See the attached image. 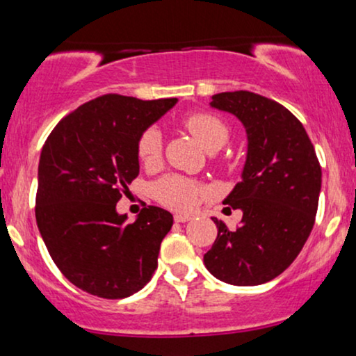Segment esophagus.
<instances>
[{"mask_svg": "<svg viewBox=\"0 0 356 356\" xmlns=\"http://www.w3.org/2000/svg\"><path fill=\"white\" fill-rule=\"evenodd\" d=\"M192 218L189 214H175L174 216V220L175 222H187V220H191Z\"/></svg>", "mask_w": 356, "mask_h": 356, "instance_id": "obj_1", "label": "esophagus"}]
</instances>
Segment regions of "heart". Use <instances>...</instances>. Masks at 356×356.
Here are the masks:
<instances>
[{
	"label": "heart",
	"mask_w": 356,
	"mask_h": 356,
	"mask_svg": "<svg viewBox=\"0 0 356 356\" xmlns=\"http://www.w3.org/2000/svg\"><path fill=\"white\" fill-rule=\"evenodd\" d=\"M184 127L192 134V137L204 149L214 152L226 144L229 137V129L222 118L214 113L197 112L184 120ZM162 155V137L157 129H147L137 142V157L142 165L154 167L159 164ZM154 197L170 209H191L202 197V187L191 179L182 175H165L152 186Z\"/></svg>",
	"instance_id": "obj_1"
}]
</instances>
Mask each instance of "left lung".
Returning a JSON list of instances; mask_svg holds the SVG:
<instances>
[{"instance_id": "obj_1", "label": "left lung", "mask_w": 356, "mask_h": 356, "mask_svg": "<svg viewBox=\"0 0 356 356\" xmlns=\"http://www.w3.org/2000/svg\"><path fill=\"white\" fill-rule=\"evenodd\" d=\"M211 107L244 125L248 155L241 182L224 204L243 211L238 229L212 218L218 238L204 254L212 276L234 286H256L280 276L313 229L321 167L303 124L277 102L238 90L212 95Z\"/></svg>"}]
</instances>
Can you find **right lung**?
I'll list each match as a JSON object with an SVG mask.
<instances>
[{"instance_id": "obj_1", "label": "right lung", "mask_w": 356, "mask_h": 356, "mask_svg": "<svg viewBox=\"0 0 356 356\" xmlns=\"http://www.w3.org/2000/svg\"><path fill=\"white\" fill-rule=\"evenodd\" d=\"M175 104L107 93L61 118L44 142L36 224L61 275L90 295L127 298L157 269L172 214L147 206L125 224L115 206L138 175V137Z\"/></svg>"}]
</instances>
